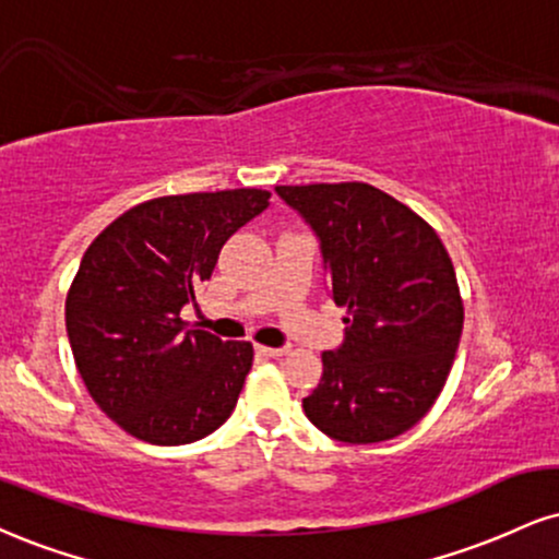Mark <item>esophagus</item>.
Masks as SVG:
<instances>
[{
  "mask_svg": "<svg viewBox=\"0 0 559 559\" xmlns=\"http://www.w3.org/2000/svg\"><path fill=\"white\" fill-rule=\"evenodd\" d=\"M288 352V346H258V354L260 356H271V359H278V356H284Z\"/></svg>",
  "mask_w": 559,
  "mask_h": 559,
  "instance_id": "esophagus-1",
  "label": "esophagus"
}]
</instances>
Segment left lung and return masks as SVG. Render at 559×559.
Segmentation results:
<instances>
[{
    "mask_svg": "<svg viewBox=\"0 0 559 559\" xmlns=\"http://www.w3.org/2000/svg\"><path fill=\"white\" fill-rule=\"evenodd\" d=\"M320 239L331 297L348 309L344 344L322 354L301 401L338 442L393 440L445 385L463 331V301L440 237L412 207L365 181L275 187Z\"/></svg>",
    "mask_w": 559,
    "mask_h": 559,
    "instance_id": "obj_1",
    "label": "left lung"
}]
</instances>
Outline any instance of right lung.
Masks as SVG:
<instances>
[{"label": "right lung", "instance_id": "1", "mask_svg": "<svg viewBox=\"0 0 559 559\" xmlns=\"http://www.w3.org/2000/svg\"><path fill=\"white\" fill-rule=\"evenodd\" d=\"M271 192L169 194L119 215L93 239L67 294L72 356L91 399L151 445H187L231 416L252 344L179 318L221 247L265 211Z\"/></svg>", "mask_w": 559, "mask_h": 559}]
</instances>
